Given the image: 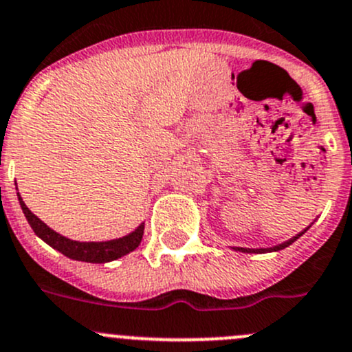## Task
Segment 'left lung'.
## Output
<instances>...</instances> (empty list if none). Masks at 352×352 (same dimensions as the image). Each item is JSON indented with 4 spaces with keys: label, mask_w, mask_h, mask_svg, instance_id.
Wrapping results in <instances>:
<instances>
[{
    "label": "left lung",
    "mask_w": 352,
    "mask_h": 352,
    "mask_svg": "<svg viewBox=\"0 0 352 352\" xmlns=\"http://www.w3.org/2000/svg\"><path fill=\"white\" fill-rule=\"evenodd\" d=\"M309 228V227H308ZM308 228H305V230L302 232H299L298 235H294V237L292 239H289V241H285V242H282V244H278V245H274V248H267V249H249V248H234L235 251H241V252H272V251H280V249H284V248H289V245L292 244V242L294 241H298L299 237H301L302 234H305L306 230H308Z\"/></svg>",
    "instance_id": "obj_1"
}]
</instances>
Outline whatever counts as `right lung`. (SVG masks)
I'll return each mask as SVG.
<instances>
[{
	"mask_svg": "<svg viewBox=\"0 0 352 352\" xmlns=\"http://www.w3.org/2000/svg\"><path fill=\"white\" fill-rule=\"evenodd\" d=\"M16 196H19L23 214H25L27 221H29V225L32 227V230L36 232L37 237L43 239L46 244H50L51 248L60 251L61 254H65L67 258L77 259V261H87V263H108L129 254L131 251H134L142 241L144 223L139 225V227L135 228L134 232H131L129 235H124V237L120 239H113V241H104V242L70 241V239L63 237V235H60L58 232H54L53 228L47 227L44 221H41L39 218H37L36 214L25 206V203H23L19 192H16Z\"/></svg>",
	"mask_w": 352,
	"mask_h": 352,
	"instance_id": "add662e5",
	"label": "right lung"
}]
</instances>
